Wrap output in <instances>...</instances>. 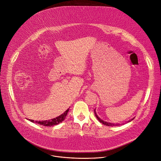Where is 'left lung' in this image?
<instances>
[{
    "mask_svg": "<svg viewBox=\"0 0 161 161\" xmlns=\"http://www.w3.org/2000/svg\"><path fill=\"white\" fill-rule=\"evenodd\" d=\"M94 113H95V115L96 118L98 119V120L101 123H102V124L104 125L108 126H119V125H120V124H113V123H108V122H106V121H103V120H102L101 119H100V118H98V116L97 115V114H96V113H95V110H94ZM133 119H134V118H133ZM133 119H132L131 121L133 120ZM129 121H128V122H129Z\"/></svg>",
    "mask_w": 161,
    "mask_h": 161,
    "instance_id": "obj_1",
    "label": "left lung"
}]
</instances>
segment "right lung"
<instances>
[{
    "instance_id": "1",
    "label": "right lung",
    "mask_w": 161,
    "mask_h": 161,
    "mask_svg": "<svg viewBox=\"0 0 161 161\" xmlns=\"http://www.w3.org/2000/svg\"><path fill=\"white\" fill-rule=\"evenodd\" d=\"M68 111L69 109H68L66 112H64V114L60 115L59 116L56 118H53V119H50V120H47V121H34L33 120H30L29 119L30 121H31L32 123H37L38 125H41L42 126H54V125H57L58 124H59L60 123L63 122L64 119L66 118V115L68 113Z\"/></svg>"
}]
</instances>
